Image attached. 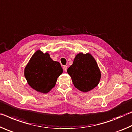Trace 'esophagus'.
I'll use <instances>...</instances> for the list:
<instances>
[{"label":"esophagus","mask_w":132,"mask_h":132,"mask_svg":"<svg viewBox=\"0 0 132 132\" xmlns=\"http://www.w3.org/2000/svg\"><path fill=\"white\" fill-rule=\"evenodd\" d=\"M63 70H64V71H67V66L64 65L63 67Z\"/></svg>","instance_id":"1"}]
</instances>
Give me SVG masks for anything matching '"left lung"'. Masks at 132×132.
I'll list each match as a JSON object with an SVG mask.
<instances>
[{
	"label": "left lung",
	"instance_id": "8db88e82",
	"mask_svg": "<svg viewBox=\"0 0 132 132\" xmlns=\"http://www.w3.org/2000/svg\"><path fill=\"white\" fill-rule=\"evenodd\" d=\"M67 72L75 88L82 92H88L96 87L101 76L96 61L89 54L77 55Z\"/></svg>",
	"mask_w": 132,
	"mask_h": 132
}]
</instances>
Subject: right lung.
Instances as JSON below:
<instances>
[{
	"mask_svg": "<svg viewBox=\"0 0 132 132\" xmlns=\"http://www.w3.org/2000/svg\"><path fill=\"white\" fill-rule=\"evenodd\" d=\"M62 73L59 62L54 61L48 53L38 50L34 54L24 70V76L29 85L44 94L55 86L58 77Z\"/></svg>",
	"mask_w": 132,
	"mask_h": 132,
	"instance_id": "1",
	"label": "right lung"
}]
</instances>
